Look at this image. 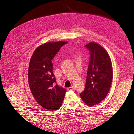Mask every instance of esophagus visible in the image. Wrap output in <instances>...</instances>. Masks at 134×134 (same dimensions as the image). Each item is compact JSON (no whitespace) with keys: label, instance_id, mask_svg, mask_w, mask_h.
I'll return each mask as SVG.
<instances>
[{"label":"esophagus","instance_id":"1","mask_svg":"<svg viewBox=\"0 0 134 134\" xmlns=\"http://www.w3.org/2000/svg\"><path fill=\"white\" fill-rule=\"evenodd\" d=\"M74 90H75V88H74V87H73V86H71V87H70L67 88V90H68V91Z\"/></svg>","mask_w":134,"mask_h":134}]
</instances>
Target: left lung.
Returning a JSON list of instances; mask_svg holds the SVG:
<instances>
[{
	"instance_id": "left-lung-1",
	"label": "left lung",
	"mask_w": 134,
	"mask_h": 134,
	"mask_svg": "<svg viewBox=\"0 0 134 134\" xmlns=\"http://www.w3.org/2000/svg\"><path fill=\"white\" fill-rule=\"evenodd\" d=\"M90 53L86 85L80 97L86 104L93 106L100 103L109 93L113 77L110 56L104 48L94 42L85 45Z\"/></svg>"
}]
</instances>
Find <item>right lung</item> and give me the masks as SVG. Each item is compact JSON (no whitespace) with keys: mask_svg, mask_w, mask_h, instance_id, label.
Here are the masks:
<instances>
[{"mask_svg":"<svg viewBox=\"0 0 134 134\" xmlns=\"http://www.w3.org/2000/svg\"><path fill=\"white\" fill-rule=\"evenodd\" d=\"M67 42H47L34 51L28 68V83L36 101L44 109L57 110L66 90L56 83L52 60Z\"/></svg>","mask_w":134,"mask_h":134,"instance_id":"right-lung-1","label":"right lung"}]
</instances>
